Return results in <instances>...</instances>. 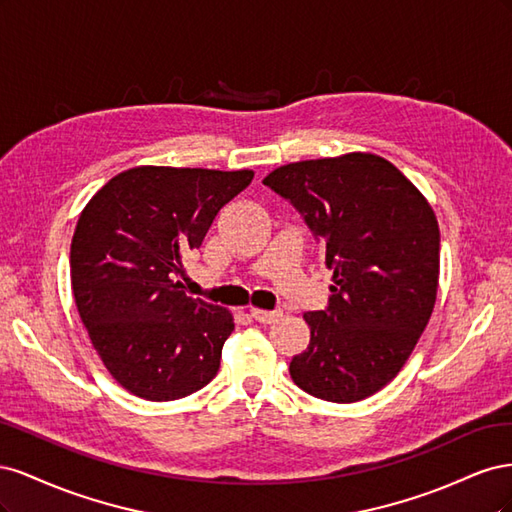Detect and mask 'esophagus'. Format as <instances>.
Returning <instances> with one entry per match:
<instances>
[{"label": "esophagus", "instance_id": "obj_1", "mask_svg": "<svg viewBox=\"0 0 512 512\" xmlns=\"http://www.w3.org/2000/svg\"><path fill=\"white\" fill-rule=\"evenodd\" d=\"M250 314H252V318H254L256 322H260V324H271V322H275L277 318L282 316L280 309H273V312H269V309H258V307H252Z\"/></svg>", "mask_w": 512, "mask_h": 512}]
</instances>
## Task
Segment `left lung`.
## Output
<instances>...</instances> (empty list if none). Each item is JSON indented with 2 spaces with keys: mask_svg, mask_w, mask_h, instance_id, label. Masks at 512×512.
I'll return each mask as SVG.
<instances>
[{
  "mask_svg": "<svg viewBox=\"0 0 512 512\" xmlns=\"http://www.w3.org/2000/svg\"><path fill=\"white\" fill-rule=\"evenodd\" d=\"M299 209L333 271L329 307L303 314L290 361L305 393L352 404L406 365L438 294L440 228L429 200L376 153L284 164L262 179Z\"/></svg>",
  "mask_w": 512,
  "mask_h": 512,
  "instance_id": "obj_1",
  "label": "left lung"
}]
</instances>
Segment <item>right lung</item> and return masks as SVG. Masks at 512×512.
<instances>
[{"label": "right lung", "instance_id": "right-lung-1", "mask_svg": "<svg viewBox=\"0 0 512 512\" xmlns=\"http://www.w3.org/2000/svg\"><path fill=\"white\" fill-rule=\"evenodd\" d=\"M254 170L134 166L91 196L70 245L76 309L123 389L170 401L209 384L235 329L228 309L192 299L175 275Z\"/></svg>", "mask_w": 512, "mask_h": 512}]
</instances>
